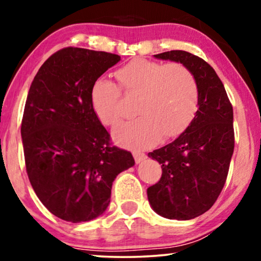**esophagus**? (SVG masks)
<instances>
[{
  "label": "esophagus",
  "instance_id": "34e87169",
  "mask_svg": "<svg viewBox=\"0 0 261 261\" xmlns=\"http://www.w3.org/2000/svg\"><path fill=\"white\" fill-rule=\"evenodd\" d=\"M133 155H134L135 163H137V164L144 162V160L146 159V154H145V153H141V152H134Z\"/></svg>",
  "mask_w": 261,
  "mask_h": 261
}]
</instances>
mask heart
<instances>
[{
  "mask_svg": "<svg viewBox=\"0 0 261 261\" xmlns=\"http://www.w3.org/2000/svg\"><path fill=\"white\" fill-rule=\"evenodd\" d=\"M120 87L107 78H98L91 88V107L106 126L120 120L121 90L139 95L137 119L117 126L113 138L124 147L142 149L160 138L176 137L194 119L198 106V84L183 64L137 59L116 71ZM121 89H120L119 88Z\"/></svg>",
  "mask_w": 261,
  "mask_h": 261,
  "instance_id": "1",
  "label": "heart"
}]
</instances>
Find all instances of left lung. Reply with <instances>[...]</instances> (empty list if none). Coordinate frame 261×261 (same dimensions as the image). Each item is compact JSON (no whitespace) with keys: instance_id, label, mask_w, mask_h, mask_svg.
Listing matches in <instances>:
<instances>
[{"instance_id":"left-lung-1","label":"left lung","mask_w":261,"mask_h":261,"mask_svg":"<svg viewBox=\"0 0 261 261\" xmlns=\"http://www.w3.org/2000/svg\"><path fill=\"white\" fill-rule=\"evenodd\" d=\"M158 59L183 64L198 84V109L187 129L171 144L148 153L162 164V177L147 189L148 202L171 220L195 219L212 208L226 183L234 152L233 107L215 70L187 51Z\"/></svg>"}]
</instances>
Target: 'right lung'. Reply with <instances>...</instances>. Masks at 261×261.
I'll use <instances>...</instances> for the list:
<instances>
[{
  "instance_id": "obj_1",
  "label": "right lung",
  "mask_w": 261,
  "mask_h": 261,
  "mask_svg": "<svg viewBox=\"0 0 261 261\" xmlns=\"http://www.w3.org/2000/svg\"><path fill=\"white\" fill-rule=\"evenodd\" d=\"M120 56L65 47L42 64L28 91L21 123L24 163L42 204L72 223L106 212L117 174L134 165L112 145L91 107V88Z\"/></svg>"
}]
</instances>
